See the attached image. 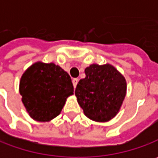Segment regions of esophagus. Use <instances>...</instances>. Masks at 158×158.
Instances as JSON below:
<instances>
[{
  "mask_svg": "<svg viewBox=\"0 0 158 158\" xmlns=\"http://www.w3.org/2000/svg\"><path fill=\"white\" fill-rule=\"evenodd\" d=\"M78 82H79V79H72V83H73V86H74V88H76V86H77Z\"/></svg>",
  "mask_w": 158,
  "mask_h": 158,
  "instance_id": "esophagus-1",
  "label": "esophagus"
}]
</instances>
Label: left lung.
<instances>
[{
	"label": "left lung",
	"mask_w": 158,
	"mask_h": 158,
	"mask_svg": "<svg viewBox=\"0 0 158 158\" xmlns=\"http://www.w3.org/2000/svg\"><path fill=\"white\" fill-rule=\"evenodd\" d=\"M85 74L75 90L79 105L89 119L110 121L118 114L126 96L124 77L110 64H91Z\"/></svg>",
	"instance_id": "8db88e82"
}]
</instances>
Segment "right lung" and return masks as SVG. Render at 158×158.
I'll list each match as a JSON object with an SVG mask.
<instances>
[{
    "label": "right lung",
    "mask_w": 158,
    "mask_h": 158,
    "mask_svg": "<svg viewBox=\"0 0 158 158\" xmlns=\"http://www.w3.org/2000/svg\"><path fill=\"white\" fill-rule=\"evenodd\" d=\"M73 91L70 75L52 62L34 63L24 72L19 82L24 106L37 122H49L59 115Z\"/></svg>",
    "instance_id": "1"
}]
</instances>
